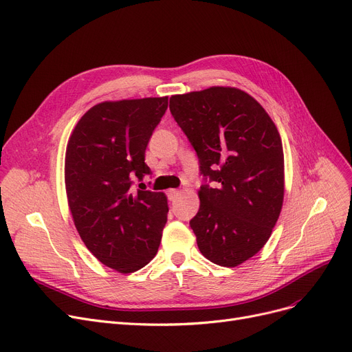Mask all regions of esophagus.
<instances>
[{"label":"esophagus","instance_id":"obj_1","mask_svg":"<svg viewBox=\"0 0 352 352\" xmlns=\"http://www.w3.org/2000/svg\"><path fill=\"white\" fill-rule=\"evenodd\" d=\"M166 195H168V200H170V201H174L175 198L179 195V191H178V190H168Z\"/></svg>","mask_w":352,"mask_h":352}]
</instances>
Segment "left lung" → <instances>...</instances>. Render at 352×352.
<instances>
[{
    "label": "left lung",
    "instance_id": "left-lung-1",
    "mask_svg": "<svg viewBox=\"0 0 352 352\" xmlns=\"http://www.w3.org/2000/svg\"><path fill=\"white\" fill-rule=\"evenodd\" d=\"M197 152L200 208L190 220L210 262L234 267L269 240L283 203V148L273 120L246 91L210 87L170 99Z\"/></svg>",
    "mask_w": 352,
    "mask_h": 352
}]
</instances>
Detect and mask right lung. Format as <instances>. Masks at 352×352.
<instances>
[{"instance_id":"obj_1","label":"right lung","mask_w":352,"mask_h":352,"mask_svg":"<svg viewBox=\"0 0 352 352\" xmlns=\"http://www.w3.org/2000/svg\"><path fill=\"white\" fill-rule=\"evenodd\" d=\"M168 98L103 102L76 125L65 181L76 228L99 262L132 273L155 257L168 204L164 192L135 188L151 174L145 149Z\"/></svg>"}]
</instances>
